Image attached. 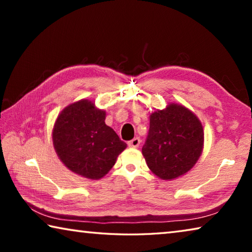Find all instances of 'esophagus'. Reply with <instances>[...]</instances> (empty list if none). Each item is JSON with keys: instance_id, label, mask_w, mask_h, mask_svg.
Segmentation results:
<instances>
[{"instance_id": "obj_1", "label": "esophagus", "mask_w": 252, "mask_h": 252, "mask_svg": "<svg viewBox=\"0 0 252 252\" xmlns=\"http://www.w3.org/2000/svg\"><path fill=\"white\" fill-rule=\"evenodd\" d=\"M140 143H141V140H140V138H138V136H136V138H134V139H132L131 141L127 142L129 147H131V148H138L140 146Z\"/></svg>"}]
</instances>
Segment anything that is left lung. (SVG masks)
<instances>
[{"label": "left lung", "mask_w": 252, "mask_h": 252, "mask_svg": "<svg viewBox=\"0 0 252 252\" xmlns=\"http://www.w3.org/2000/svg\"><path fill=\"white\" fill-rule=\"evenodd\" d=\"M201 122L186 106L170 103L150 116L142 155L149 169L162 180H173L197 163L203 149Z\"/></svg>", "instance_id": "8db88e82"}]
</instances>
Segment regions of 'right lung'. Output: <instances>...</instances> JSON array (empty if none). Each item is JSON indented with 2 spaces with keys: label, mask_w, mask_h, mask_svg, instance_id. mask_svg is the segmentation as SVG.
I'll list each match as a JSON object with an SVG mask.
<instances>
[{
  "label": "right lung",
  "mask_w": 252,
  "mask_h": 252,
  "mask_svg": "<svg viewBox=\"0 0 252 252\" xmlns=\"http://www.w3.org/2000/svg\"><path fill=\"white\" fill-rule=\"evenodd\" d=\"M104 120L105 111L83 99L61 111L52 131L55 152L63 164L91 180L103 178L126 148Z\"/></svg>",
  "instance_id": "obj_1"
}]
</instances>
